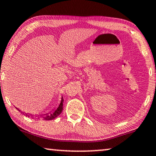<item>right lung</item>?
<instances>
[{"label": "right lung", "instance_id": "1", "mask_svg": "<svg viewBox=\"0 0 156 156\" xmlns=\"http://www.w3.org/2000/svg\"><path fill=\"white\" fill-rule=\"evenodd\" d=\"M63 97H61V102L60 104H59L58 107H57L56 109H55V110L53 111V112H51L50 113H47V114H43V115H36L35 117H41L43 118L44 120H52L54 119H55V118H56L57 117H58V115H61V113L62 112V110H63ZM16 109L18 110L19 112H21L22 111L20 110V109H19L18 108ZM25 116H26V117H32V118H35L34 115H32V114H27V113H25V115H24Z\"/></svg>", "mask_w": 156, "mask_h": 156}]
</instances>
